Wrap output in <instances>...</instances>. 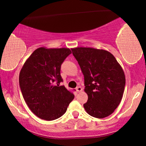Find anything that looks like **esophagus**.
<instances>
[{"label":"esophagus","instance_id":"34e87169","mask_svg":"<svg viewBox=\"0 0 146 146\" xmlns=\"http://www.w3.org/2000/svg\"><path fill=\"white\" fill-rule=\"evenodd\" d=\"M76 90H77V92H81L82 90V88L81 86H78L76 88Z\"/></svg>","mask_w":146,"mask_h":146}]
</instances>
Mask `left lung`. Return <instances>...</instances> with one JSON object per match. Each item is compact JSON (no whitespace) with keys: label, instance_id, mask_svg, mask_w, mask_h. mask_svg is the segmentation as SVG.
I'll return each mask as SVG.
<instances>
[{"label":"left lung","instance_id":"1","mask_svg":"<svg viewBox=\"0 0 146 146\" xmlns=\"http://www.w3.org/2000/svg\"><path fill=\"white\" fill-rule=\"evenodd\" d=\"M84 76L88 101L84 104L90 116L102 119L117 108L124 91V72L110 52L94 48H72Z\"/></svg>","mask_w":146,"mask_h":146}]
</instances>
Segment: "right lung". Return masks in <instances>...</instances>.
<instances>
[{"instance_id":"1","label":"right lung","mask_w":146,"mask_h":146,"mask_svg":"<svg viewBox=\"0 0 146 146\" xmlns=\"http://www.w3.org/2000/svg\"><path fill=\"white\" fill-rule=\"evenodd\" d=\"M71 53L68 48L40 47L26 60L20 72L19 84L23 98L39 118L46 121L59 118L74 99L73 93L59 86L63 81L61 65Z\"/></svg>"}]
</instances>
